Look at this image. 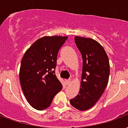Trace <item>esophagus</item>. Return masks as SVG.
Here are the masks:
<instances>
[{
    "instance_id": "34e87169",
    "label": "esophagus",
    "mask_w": 128,
    "mask_h": 128,
    "mask_svg": "<svg viewBox=\"0 0 128 128\" xmlns=\"http://www.w3.org/2000/svg\"><path fill=\"white\" fill-rule=\"evenodd\" d=\"M65 82H66V84L67 86H68V85H69V84L70 83V79H68V80H66V81H65Z\"/></svg>"
}]
</instances>
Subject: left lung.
I'll return each mask as SVG.
<instances>
[{
    "label": "left lung",
    "instance_id": "left-lung-1",
    "mask_svg": "<svg viewBox=\"0 0 128 128\" xmlns=\"http://www.w3.org/2000/svg\"><path fill=\"white\" fill-rule=\"evenodd\" d=\"M76 47L83 58L81 88L70 104L83 111L91 108L104 93L108 82V58L100 43L90 38L74 37Z\"/></svg>",
    "mask_w": 128,
    "mask_h": 128
}]
</instances>
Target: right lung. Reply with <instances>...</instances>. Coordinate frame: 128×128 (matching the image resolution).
<instances>
[{
  "mask_svg": "<svg viewBox=\"0 0 128 128\" xmlns=\"http://www.w3.org/2000/svg\"><path fill=\"white\" fill-rule=\"evenodd\" d=\"M68 36H44L36 40L25 52L21 62L20 81L26 100L33 108L49 107L62 89L55 74L57 56Z\"/></svg>",
  "mask_w": 128,
  "mask_h": 128,
  "instance_id": "obj_1",
  "label": "right lung"
}]
</instances>
